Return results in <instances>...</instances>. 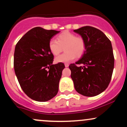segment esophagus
<instances>
[{
  "instance_id": "obj_1",
  "label": "esophagus",
  "mask_w": 127,
  "mask_h": 127,
  "mask_svg": "<svg viewBox=\"0 0 127 127\" xmlns=\"http://www.w3.org/2000/svg\"><path fill=\"white\" fill-rule=\"evenodd\" d=\"M64 65H65V67H68V63H65Z\"/></svg>"
}]
</instances>
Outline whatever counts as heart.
I'll use <instances>...</instances> for the list:
<instances>
[{
    "label": "heart",
    "mask_w": 127,
    "mask_h": 127,
    "mask_svg": "<svg viewBox=\"0 0 127 127\" xmlns=\"http://www.w3.org/2000/svg\"><path fill=\"white\" fill-rule=\"evenodd\" d=\"M48 46L49 51L54 55H58L63 49H65L64 53L55 58L56 63L69 62L75 59L76 57H81L86 50L84 39L68 31L59 34L57 36V40H51Z\"/></svg>",
    "instance_id": "1"
}]
</instances>
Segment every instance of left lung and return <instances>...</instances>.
Wrapping results in <instances>:
<instances>
[{
	"label": "left lung",
	"instance_id": "8db88e82",
	"mask_svg": "<svg viewBox=\"0 0 127 127\" xmlns=\"http://www.w3.org/2000/svg\"><path fill=\"white\" fill-rule=\"evenodd\" d=\"M74 32L84 39L86 50L79 60L68 66L71 78L78 93L94 97L104 91L111 80L114 68L111 42L101 30L91 26Z\"/></svg>",
	"mask_w": 127,
	"mask_h": 127
}]
</instances>
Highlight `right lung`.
I'll list each match as a JSON object with an SVG mask.
<instances>
[{
	"instance_id": "obj_1",
	"label": "right lung",
	"mask_w": 127,
	"mask_h": 127,
	"mask_svg": "<svg viewBox=\"0 0 127 127\" xmlns=\"http://www.w3.org/2000/svg\"><path fill=\"white\" fill-rule=\"evenodd\" d=\"M59 33L34 27L16 44L14 66L20 87L30 98L46 101L59 91L60 80L65 67L63 63L53 64L54 55L49 49L51 39Z\"/></svg>"
}]
</instances>
